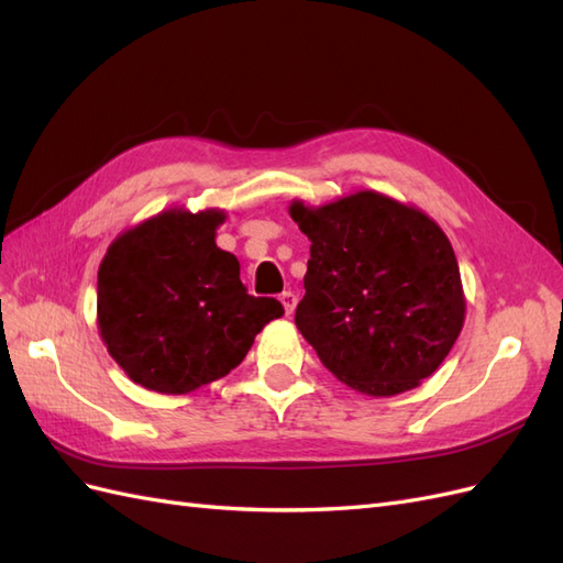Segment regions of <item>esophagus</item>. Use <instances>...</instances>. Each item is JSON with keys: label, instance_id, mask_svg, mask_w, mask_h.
Wrapping results in <instances>:
<instances>
[{"label": "esophagus", "instance_id": "34e87169", "mask_svg": "<svg viewBox=\"0 0 563 563\" xmlns=\"http://www.w3.org/2000/svg\"><path fill=\"white\" fill-rule=\"evenodd\" d=\"M279 300H282V306H284L286 314H294V310H296V302H298L296 294H294V291H284Z\"/></svg>", "mask_w": 563, "mask_h": 563}]
</instances>
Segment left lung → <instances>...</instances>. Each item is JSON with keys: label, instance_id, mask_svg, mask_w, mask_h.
<instances>
[{"label": "left lung", "instance_id": "1", "mask_svg": "<svg viewBox=\"0 0 563 563\" xmlns=\"http://www.w3.org/2000/svg\"><path fill=\"white\" fill-rule=\"evenodd\" d=\"M310 239L296 327L324 367L390 398L429 378L457 341L466 298L450 239L427 212L378 191L324 206L291 201Z\"/></svg>", "mask_w": 563, "mask_h": 563}]
</instances>
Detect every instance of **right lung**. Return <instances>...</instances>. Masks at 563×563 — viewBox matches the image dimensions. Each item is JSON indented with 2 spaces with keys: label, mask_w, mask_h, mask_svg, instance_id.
Returning <instances> with one entry per match:
<instances>
[{
  "label": "right lung",
  "mask_w": 563,
  "mask_h": 563,
  "mask_svg": "<svg viewBox=\"0 0 563 563\" xmlns=\"http://www.w3.org/2000/svg\"><path fill=\"white\" fill-rule=\"evenodd\" d=\"M224 218L220 208H168L118 234L103 255L101 341L146 390L185 395L218 382L284 314L277 298L249 296L236 255L218 249Z\"/></svg>",
  "instance_id": "1"
}]
</instances>
